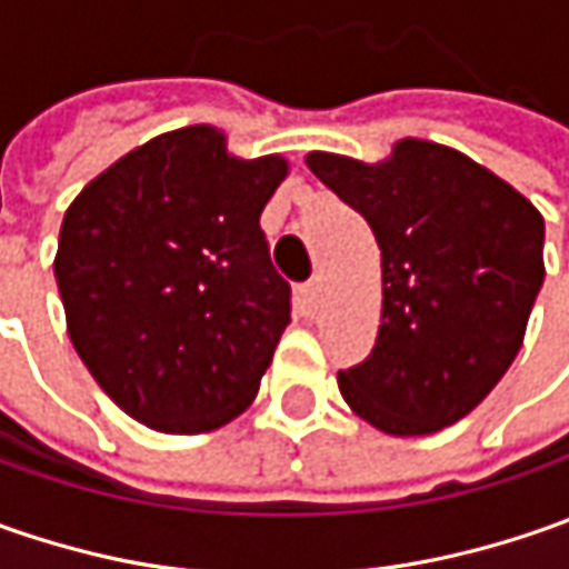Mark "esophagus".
<instances>
[{"label":"esophagus","mask_w":569,"mask_h":569,"mask_svg":"<svg viewBox=\"0 0 569 569\" xmlns=\"http://www.w3.org/2000/svg\"><path fill=\"white\" fill-rule=\"evenodd\" d=\"M317 297H319V278L313 281H307V284H300L295 291V310L300 317H313V310H317Z\"/></svg>","instance_id":"obj_1"}]
</instances>
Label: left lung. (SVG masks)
<instances>
[{"mask_svg":"<svg viewBox=\"0 0 569 569\" xmlns=\"http://www.w3.org/2000/svg\"><path fill=\"white\" fill-rule=\"evenodd\" d=\"M307 164L380 243V336L339 370L345 402L392 437L456 425L519 355L545 281L541 214L491 170L418 139L377 167L322 151Z\"/></svg>","mask_w":569,"mask_h":569,"instance_id":"obj_1","label":"left lung"}]
</instances>
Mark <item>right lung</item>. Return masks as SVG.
<instances>
[{
    "instance_id": "right-lung-1",
    "label": "right lung",
    "mask_w": 569,
    "mask_h": 569,
    "mask_svg": "<svg viewBox=\"0 0 569 569\" xmlns=\"http://www.w3.org/2000/svg\"><path fill=\"white\" fill-rule=\"evenodd\" d=\"M284 173L281 158H230L218 129L189 126L69 206L53 262L69 339L129 418L206 433L256 399L291 322L259 228Z\"/></svg>"
}]
</instances>
